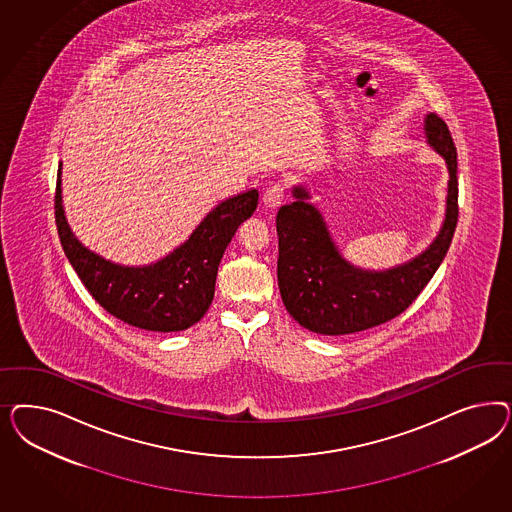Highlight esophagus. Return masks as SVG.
Here are the masks:
<instances>
[{
  "instance_id": "34e87169",
  "label": "esophagus",
  "mask_w": 512,
  "mask_h": 512,
  "mask_svg": "<svg viewBox=\"0 0 512 512\" xmlns=\"http://www.w3.org/2000/svg\"><path fill=\"white\" fill-rule=\"evenodd\" d=\"M283 193H285V186L279 184V182L278 184H274V186L268 187L263 195L264 208H268V210L278 208L281 201H283Z\"/></svg>"
}]
</instances>
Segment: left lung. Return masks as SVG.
Masks as SVG:
<instances>
[{
    "label": "left lung",
    "instance_id": "obj_1",
    "mask_svg": "<svg viewBox=\"0 0 512 512\" xmlns=\"http://www.w3.org/2000/svg\"><path fill=\"white\" fill-rule=\"evenodd\" d=\"M424 133L449 169L447 208L434 242L411 261L387 270H366L349 263L304 186L293 187L295 201L279 208V293L298 325L323 336L355 334L383 325L407 310L434 278L458 223V161L449 127L434 112L424 118Z\"/></svg>",
    "mask_w": 512,
    "mask_h": 512
}]
</instances>
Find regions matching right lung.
Returning <instances> with one entry per match:
<instances>
[{
  "label": "right lung",
  "mask_w": 512,
  "mask_h": 512,
  "mask_svg": "<svg viewBox=\"0 0 512 512\" xmlns=\"http://www.w3.org/2000/svg\"><path fill=\"white\" fill-rule=\"evenodd\" d=\"M56 225L62 248L90 295L127 325L152 332H180L199 323L216 289L217 266L234 233L257 208L249 189L212 208L184 244L144 266L112 263L82 246L62 204V163L56 182Z\"/></svg>",
  "instance_id": "obj_1"
}]
</instances>
